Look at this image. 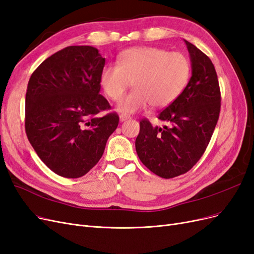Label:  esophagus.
<instances>
[{"label":"esophagus","instance_id":"esophagus-1","mask_svg":"<svg viewBox=\"0 0 254 254\" xmlns=\"http://www.w3.org/2000/svg\"><path fill=\"white\" fill-rule=\"evenodd\" d=\"M129 119H130L129 115H126V114H121V115H120V121H121V122H125V121H127V120H129Z\"/></svg>","mask_w":254,"mask_h":254}]
</instances>
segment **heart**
<instances>
[{"label":"heart","instance_id":"heart-1","mask_svg":"<svg viewBox=\"0 0 254 254\" xmlns=\"http://www.w3.org/2000/svg\"><path fill=\"white\" fill-rule=\"evenodd\" d=\"M190 66L181 53L152 47L128 49L120 54L118 64L106 65L101 86L112 101H119L132 81L134 90L119 103L121 113H134L149 104L164 108L175 102L187 87Z\"/></svg>","mask_w":254,"mask_h":254}]
</instances>
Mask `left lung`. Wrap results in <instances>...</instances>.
I'll use <instances>...</instances> for the list:
<instances>
[{
    "instance_id": "8db88e82",
    "label": "left lung",
    "mask_w": 254,
    "mask_h": 254,
    "mask_svg": "<svg viewBox=\"0 0 254 254\" xmlns=\"http://www.w3.org/2000/svg\"><path fill=\"white\" fill-rule=\"evenodd\" d=\"M190 54L191 76L175 102L161 111L162 128L148 120L140 122L135 150L142 163L165 179L186 174L201 158L220 112V90L211 59L184 40Z\"/></svg>"
}]
</instances>
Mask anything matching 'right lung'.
Segmentation results:
<instances>
[{"instance_id": "obj_1", "label": "right lung", "mask_w": 254, "mask_h": 254, "mask_svg": "<svg viewBox=\"0 0 254 254\" xmlns=\"http://www.w3.org/2000/svg\"><path fill=\"white\" fill-rule=\"evenodd\" d=\"M105 58L89 45H72L45 59L32 74L25 97V131L42 162L64 178L86 175L102 158L119 125L99 94Z\"/></svg>"}]
</instances>
